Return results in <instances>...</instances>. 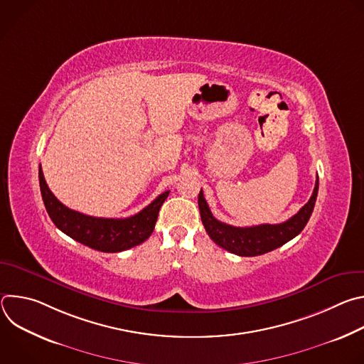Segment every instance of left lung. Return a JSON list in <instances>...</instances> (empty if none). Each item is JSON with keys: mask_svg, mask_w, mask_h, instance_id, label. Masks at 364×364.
Masks as SVG:
<instances>
[{"mask_svg": "<svg viewBox=\"0 0 364 364\" xmlns=\"http://www.w3.org/2000/svg\"><path fill=\"white\" fill-rule=\"evenodd\" d=\"M318 194V177L316 181V187L313 196L309 197L308 203L304 204L299 212L294 215L284 223L279 225H257L250 228H236L219 222L210 212L209 204H207L203 190L198 193V209L203 226L210 236V239L226 249L230 253L239 256H257L268 253L302 232L305 225L308 223L311 213L314 210L316 200Z\"/></svg>", "mask_w": 364, "mask_h": 364, "instance_id": "8db88e82", "label": "left lung"}]
</instances>
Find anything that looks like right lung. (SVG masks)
<instances>
[{"label":"right lung","mask_w":364,"mask_h":364,"mask_svg":"<svg viewBox=\"0 0 364 364\" xmlns=\"http://www.w3.org/2000/svg\"><path fill=\"white\" fill-rule=\"evenodd\" d=\"M40 191L46 210L58 229L76 242L100 252H122L146 240L157 222L159 212L170 191H164L151 201L139 213L125 219L93 218L75 212L50 191L41 166L38 168Z\"/></svg>","instance_id":"1"}]
</instances>
